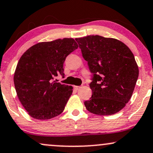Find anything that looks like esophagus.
Masks as SVG:
<instances>
[{"instance_id": "esophagus-1", "label": "esophagus", "mask_w": 153, "mask_h": 153, "mask_svg": "<svg viewBox=\"0 0 153 153\" xmlns=\"http://www.w3.org/2000/svg\"><path fill=\"white\" fill-rule=\"evenodd\" d=\"M82 88V86H78V85H76V86H75V90H79V89H80Z\"/></svg>"}]
</instances>
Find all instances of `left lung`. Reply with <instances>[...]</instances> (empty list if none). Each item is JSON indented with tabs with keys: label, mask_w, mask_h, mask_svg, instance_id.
Returning a JSON list of instances; mask_svg holds the SVG:
<instances>
[{
	"label": "left lung",
	"mask_w": 153,
	"mask_h": 153,
	"mask_svg": "<svg viewBox=\"0 0 153 153\" xmlns=\"http://www.w3.org/2000/svg\"><path fill=\"white\" fill-rule=\"evenodd\" d=\"M93 73L92 96L84 102L91 113L107 116L122 110L131 99L139 75L134 54L114 38L90 35L76 38Z\"/></svg>",
	"instance_id": "obj_1"
}]
</instances>
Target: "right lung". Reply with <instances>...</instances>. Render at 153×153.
I'll list each match as a JSON object with an SVG mask.
<instances>
[{"mask_svg": "<svg viewBox=\"0 0 153 153\" xmlns=\"http://www.w3.org/2000/svg\"><path fill=\"white\" fill-rule=\"evenodd\" d=\"M78 47L74 39H58L36 44L22 54L13 81L19 101L31 117L50 119L64 111L73 87L56 82L54 78L65 75L66 57Z\"/></svg>", "mask_w": 153, "mask_h": 153, "instance_id": "add662e5", "label": "right lung"}]
</instances>
